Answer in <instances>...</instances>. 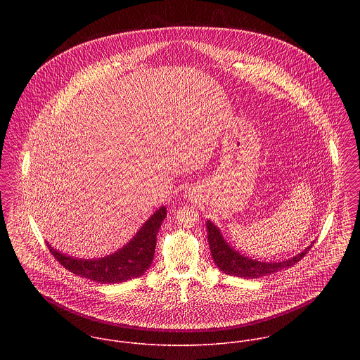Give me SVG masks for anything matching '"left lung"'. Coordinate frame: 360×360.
<instances>
[{"label": "left lung", "instance_id": "1", "mask_svg": "<svg viewBox=\"0 0 360 360\" xmlns=\"http://www.w3.org/2000/svg\"><path fill=\"white\" fill-rule=\"evenodd\" d=\"M207 229V241L210 247V254L217 264V267L224 271L226 274L236 276V277H243V278H257L263 277L276 271H280L283 269H288L294 266L297 262H300L302 257H305L311 248L309 245L305 251L298 254L297 257H291L284 262H257L254 259L240 255L237 251H234L221 237L219 229L207 220L206 223Z\"/></svg>", "mask_w": 360, "mask_h": 360}]
</instances>
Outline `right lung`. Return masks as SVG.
<instances>
[{"label":"right lung","mask_w":360,"mask_h":360,"mask_svg":"<svg viewBox=\"0 0 360 360\" xmlns=\"http://www.w3.org/2000/svg\"><path fill=\"white\" fill-rule=\"evenodd\" d=\"M166 217V207L162 206L143 224L134 238L117 252L101 259H76L66 257L55 251L51 245L47 247L65 269L93 281L108 284L122 283L131 278H137L147 271L154 259L156 234Z\"/></svg>","instance_id":"1"}]
</instances>
